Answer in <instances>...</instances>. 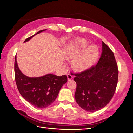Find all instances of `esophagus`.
Instances as JSON below:
<instances>
[{
    "instance_id": "obj_1",
    "label": "esophagus",
    "mask_w": 133,
    "mask_h": 133,
    "mask_svg": "<svg viewBox=\"0 0 133 133\" xmlns=\"http://www.w3.org/2000/svg\"><path fill=\"white\" fill-rule=\"evenodd\" d=\"M67 77H68V81H70V80L72 79L73 76H72V75L71 74H67Z\"/></svg>"
}]
</instances>
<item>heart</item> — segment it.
<instances>
[{
    "label": "heart",
    "instance_id": "b5f03b06",
    "mask_svg": "<svg viewBox=\"0 0 133 133\" xmlns=\"http://www.w3.org/2000/svg\"><path fill=\"white\" fill-rule=\"evenodd\" d=\"M88 43L84 38H78L64 47L65 57L72 59V67L76 71L83 72L89 70L97 62L99 49L95 45L88 47Z\"/></svg>",
    "mask_w": 133,
    "mask_h": 133
}]
</instances>
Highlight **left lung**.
I'll return each mask as SVG.
<instances>
[{
  "instance_id": "8db88e82",
  "label": "left lung",
  "mask_w": 133,
  "mask_h": 133,
  "mask_svg": "<svg viewBox=\"0 0 133 133\" xmlns=\"http://www.w3.org/2000/svg\"><path fill=\"white\" fill-rule=\"evenodd\" d=\"M102 51L96 66L75 74L77 84L75 98L88 112L104 108L111 99L116 88L118 71L114 55L102 42Z\"/></svg>"
}]
</instances>
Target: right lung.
<instances>
[{"instance_id": "obj_1", "label": "right lung", "mask_w": 133, "mask_h": 133, "mask_svg": "<svg viewBox=\"0 0 133 133\" xmlns=\"http://www.w3.org/2000/svg\"><path fill=\"white\" fill-rule=\"evenodd\" d=\"M45 30H46L38 31L25 39L24 43ZM15 73L16 84L21 95L37 108H46L52 104L57 97L62 87L68 81L66 75L58 76L51 74L38 77H28L20 70L18 66L16 56L15 61Z\"/></svg>"}]
</instances>
